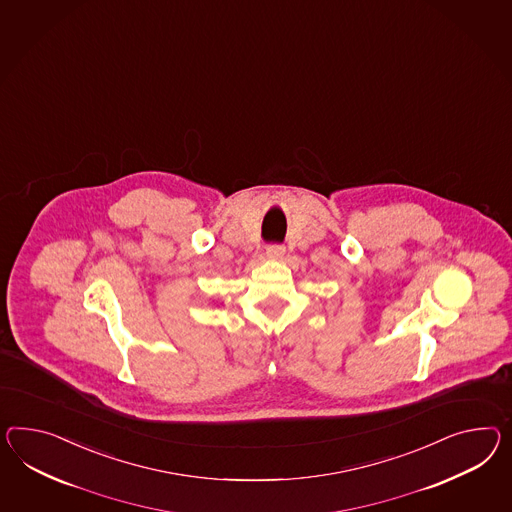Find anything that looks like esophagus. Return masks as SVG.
I'll return each mask as SVG.
<instances>
[{
    "mask_svg": "<svg viewBox=\"0 0 512 512\" xmlns=\"http://www.w3.org/2000/svg\"><path fill=\"white\" fill-rule=\"evenodd\" d=\"M265 254H267L269 260H282L284 254H286V249L282 245H269Z\"/></svg>",
    "mask_w": 512,
    "mask_h": 512,
    "instance_id": "1",
    "label": "esophagus"
}]
</instances>
